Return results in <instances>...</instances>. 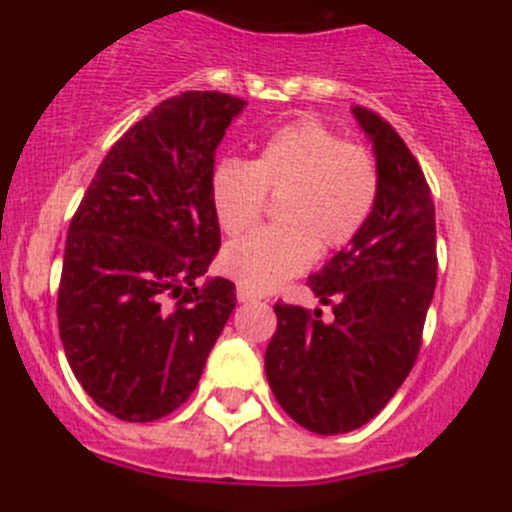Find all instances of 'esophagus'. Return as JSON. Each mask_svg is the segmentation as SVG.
Segmentation results:
<instances>
[{"instance_id": "obj_1", "label": "esophagus", "mask_w": 512, "mask_h": 512, "mask_svg": "<svg viewBox=\"0 0 512 512\" xmlns=\"http://www.w3.org/2000/svg\"><path fill=\"white\" fill-rule=\"evenodd\" d=\"M237 299H240V302H255V299H262V294L245 285H237Z\"/></svg>"}]
</instances>
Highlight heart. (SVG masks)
<instances>
[{
    "instance_id": "b5f03b06",
    "label": "heart",
    "mask_w": 512,
    "mask_h": 512,
    "mask_svg": "<svg viewBox=\"0 0 512 512\" xmlns=\"http://www.w3.org/2000/svg\"><path fill=\"white\" fill-rule=\"evenodd\" d=\"M381 190L374 153L344 141L317 118L287 123L260 143L255 160L225 158L210 178V200L225 235L240 237L262 220L267 195L277 225L225 250L240 285L265 292L312 265L317 252L349 245L369 223Z\"/></svg>"
}]
</instances>
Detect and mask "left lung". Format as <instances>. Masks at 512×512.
Segmentation results:
<instances>
[{
  "mask_svg": "<svg viewBox=\"0 0 512 512\" xmlns=\"http://www.w3.org/2000/svg\"><path fill=\"white\" fill-rule=\"evenodd\" d=\"M374 141L381 190L369 223L307 287L322 309L275 304L265 352L270 389L299 426L349 433L379 414L414 369L436 289V210L404 138L371 108L354 106Z\"/></svg>",
  "mask_w": 512,
  "mask_h": 512,
  "instance_id": "1",
  "label": "left lung"
}]
</instances>
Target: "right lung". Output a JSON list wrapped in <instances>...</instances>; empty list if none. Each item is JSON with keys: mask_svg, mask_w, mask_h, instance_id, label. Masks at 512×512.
Here are the masks:
<instances>
[{"mask_svg": "<svg viewBox=\"0 0 512 512\" xmlns=\"http://www.w3.org/2000/svg\"><path fill=\"white\" fill-rule=\"evenodd\" d=\"M245 101L183 91L133 123L98 165L64 247L59 337L86 394L121 421L173 414L235 309L208 277L220 250L215 148Z\"/></svg>", "mask_w": 512, "mask_h": 512, "instance_id": "add662e5", "label": "right lung"}]
</instances>
